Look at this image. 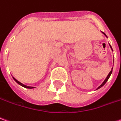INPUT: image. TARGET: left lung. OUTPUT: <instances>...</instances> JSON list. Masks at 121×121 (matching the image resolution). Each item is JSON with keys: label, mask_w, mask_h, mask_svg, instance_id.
<instances>
[{"label": "left lung", "mask_w": 121, "mask_h": 121, "mask_svg": "<svg viewBox=\"0 0 121 121\" xmlns=\"http://www.w3.org/2000/svg\"><path fill=\"white\" fill-rule=\"evenodd\" d=\"M102 33H103V34L104 35L105 37L108 38V37H107V35L105 34L104 32H102ZM109 46H110V48H111V50H112V51L113 52V49H112V47H111V46L110 44H109ZM113 62H114V61H113ZM112 71H113V67H112V69H111V71L109 73V74H108V76H107V77H106V78H105V80H104V82H102V84H101V85H100L99 86H98V88H97V89H96V90H98V89H99V88H100L101 87L103 86H104V84H105V83H106V82H107V81H108V79H109V78L110 77L111 75V73H112Z\"/></svg>", "instance_id": "8db88e82"}]
</instances>
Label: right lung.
<instances>
[{"instance_id": "right-lung-1", "label": "right lung", "mask_w": 121, "mask_h": 121, "mask_svg": "<svg viewBox=\"0 0 121 121\" xmlns=\"http://www.w3.org/2000/svg\"><path fill=\"white\" fill-rule=\"evenodd\" d=\"M13 80H14V81H16V82H17V84H19V85H21L22 86L24 87V88H29V89H32V88H35V87L29 86H27V85H25V84H22V82H19V81H17V80H16V78H14V77H13Z\"/></svg>"}]
</instances>
